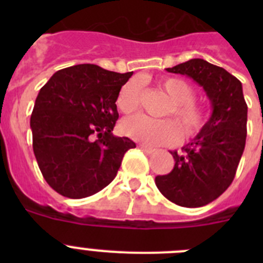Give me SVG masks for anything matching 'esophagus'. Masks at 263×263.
Returning <instances> with one entry per match:
<instances>
[{"instance_id":"esophagus-1","label":"esophagus","mask_w":263,"mask_h":263,"mask_svg":"<svg viewBox=\"0 0 263 263\" xmlns=\"http://www.w3.org/2000/svg\"><path fill=\"white\" fill-rule=\"evenodd\" d=\"M138 147L141 148V150H143L145 153H147V154H153V153H155V148L148 147V146H146V145H139Z\"/></svg>"}]
</instances>
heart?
<instances>
[{
	"label": "heart",
	"instance_id": "b5f03b06",
	"mask_svg": "<svg viewBox=\"0 0 263 263\" xmlns=\"http://www.w3.org/2000/svg\"><path fill=\"white\" fill-rule=\"evenodd\" d=\"M158 85L171 99L164 110V116H174L178 125L170 118L154 120L146 116H134L122 121V133L137 142L147 146L173 145L179 141L180 133L183 138H192L200 133L205 124L206 111L200 104L195 101L194 87L184 79L173 76L160 79ZM141 97V83L137 79H133L121 87L116 104L122 113L130 115L139 108Z\"/></svg>",
	"mask_w": 263,
	"mask_h": 263
}]
</instances>
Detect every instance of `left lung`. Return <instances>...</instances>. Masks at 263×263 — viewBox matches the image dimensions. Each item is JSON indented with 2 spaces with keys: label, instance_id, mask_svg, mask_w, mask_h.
<instances>
[{
  "label": "left lung",
  "instance_id": "left-lung-1",
  "mask_svg": "<svg viewBox=\"0 0 263 263\" xmlns=\"http://www.w3.org/2000/svg\"><path fill=\"white\" fill-rule=\"evenodd\" d=\"M194 79L205 90L212 115L201 132L182 148L171 152L175 164L155 184L170 201L187 208L216 200L233 182L246 142L248 105L241 81L221 67L204 59H191L166 68Z\"/></svg>",
  "mask_w": 263,
  "mask_h": 263
}]
</instances>
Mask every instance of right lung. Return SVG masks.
Segmentation results:
<instances>
[{
    "mask_svg": "<svg viewBox=\"0 0 263 263\" xmlns=\"http://www.w3.org/2000/svg\"><path fill=\"white\" fill-rule=\"evenodd\" d=\"M132 75L78 64L55 72L41 88L30 120L32 148L58 194L71 199L97 194L136 147L127 137L111 133L118 120L116 99Z\"/></svg>",
    "mask_w": 263,
    "mask_h": 263,
    "instance_id": "obj_1",
    "label": "right lung"
}]
</instances>
